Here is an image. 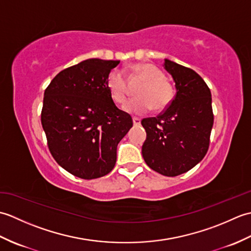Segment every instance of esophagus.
Listing matches in <instances>:
<instances>
[{
    "label": "esophagus",
    "instance_id": "obj_1",
    "mask_svg": "<svg viewBox=\"0 0 251 251\" xmlns=\"http://www.w3.org/2000/svg\"><path fill=\"white\" fill-rule=\"evenodd\" d=\"M132 122H134V125L135 126H139L140 123H141L140 119H138V117H134V119H132Z\"/></svg>",
    "mask_w": 251,
    "mask_h": 251
}]
</instances>
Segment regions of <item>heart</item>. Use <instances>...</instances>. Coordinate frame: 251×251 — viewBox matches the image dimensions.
I'll list each match as a JSON object with an SVG mask.
<instances>
[{"label": "heart", "instance_id": "1", "mask_svg": "<svg viewBox=\"0 0 251 251\" xmlns=\"http://www.w3.org/2000/svg\"><path fill=\"white\" fill-rule=\"evenodd\" d=\"M131 70L146 82L137 92L140 97L127 101L123 106L124 111L132 115H142L151 111L153 106L156 111L166 109L173 101L174 88L172 84L164 78L163 73L151 63H138L131 67ZM105 84L114 102H124L127 87L123 73L117 69L112 70L106 77Z\"/></svg>", "mask_w": 251, "mask_h": 251}]
</instances>
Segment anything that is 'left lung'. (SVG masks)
Listing matches in <instances>:
<instances>
[{"instance_id": "1", "label": "left lung", "mask_w": 251, "mask_h": 251, "mask_svg": "<svg viewBox=\"0 0 251 251\" xmlns=\"http://www.w3.org/2000/svg\"><path fill=\"white\" fill-rule=\"evenodd\" d=\"M176 95L162 114L141 121L147 131L142 156L148 166L167 177L189 172L206 155L214 114L211 93L199 74L169 59Z\"/></svg>"}]
</instances>
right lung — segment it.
I'll return each instance as SVG.
<instances>
[{"label":"right lung","mask_w":251,"mask_h":251,"mask_svg":"<svg viewBox=\"0 0 251 251\" xmlns=\"http://www.w3.org/2000/svg\"><path fill=\"white\" fill-rule=\"evenodd\" d=\"M119 63L84 60L58 73L45 89L41 122L50 151L75 177L108 175L117 145L132 127L131 116L117 109L105 84Z\"/></svg>","instance_id":"right-lung-1"}]
</instances>
